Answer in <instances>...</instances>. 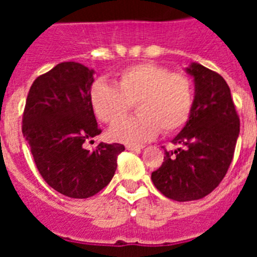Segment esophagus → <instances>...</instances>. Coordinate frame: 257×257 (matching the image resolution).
<instances>
[{
	"label": "esophagus",
	"instance_id": "obj_1",
	"mask_svg": "<svg viewBox=\"0 0 257 257\" xmlns=\"http://www.w3.org/2000/svg\"><path fill=\"white\" fill-rule=\"evenodd\" d=\"M144 148L143 145H134V144H126V149L127 151H135V152H140L142 149Z\"/></svg>",
	"mask_w": 257,
	"mask_h": 257
}]
</instances>
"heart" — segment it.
Listing matches in <instances>:
<instances>
[{"mask_svg": "<svg viewBox=\"0 0 257 257\" xmlns=\"http://www.w3.org/2000/svg\"><path fill=\"white\" fill-rule=\"evenodd\" d=\"M90 99L97 119L110 126L122 121L135 104L139 114L113 127L110 135L118 142L140 143L154 138L160 128L166 135L180 131L192 113L194 88L185 74L142 63L121 70L114 86L97 81Z\"/></svg>", "mask_w": 257, "mask_h": 257, "instance_id": "obj_1", "label": "heart"}]
</instances>
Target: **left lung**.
Segmentation results:
<instances>
[{
    "label": "left lung",
    "mask_w": 257,
    "mask_h": 257,
    "mask_svg": "<svg viewBox=\"0 0 257 257\" xmlns=\"http://www.w3.org/2000/svg\"><path fill=\"white\" fill-rule=\"evenodd\" d=\"M194 103L187 124L172 140L180 145L165 151L162 166L152 172L154 187L178 202L196 201L221 183L234 156L239 117L230 88L219 73L192 63Z\"/></svg>",
    "instance_id": "obj_1"
}]
</instances>
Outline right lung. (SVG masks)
<instances>
[{"label":"right lung","mask_w":257,"mask_h":257,"mask_svg":"<svg viewBox=\"0 0 257 257\" xmlns=\"http://www.w3.org/2000/svg\"><path fill=\"white\" fill-rule=\"evenodd\" d=\"M94 70L64 61L41 74L29 88L23 135L38 172L52 189L70 198H88L108 185L122 144L100 143L92 152L83 143L101 130L92 110Z\"/></svg>","instance_id":"obj_1"}]
</instances>
